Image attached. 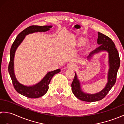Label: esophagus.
I'll return each instance as SVG.
<instances>
[{"instance_id": "obj_1", "label": "esophagus", "mask_w": 124, "mask_h": 124, "mask_svg": "<svg viewBox=\"0 0 124 124\" xmlns=\"http://www.w3.org/2000/svg\"><path fill=\"white\" fill-rule=\"evenodd\" d=\"M67 67L68 69H75V68H76V65H74L73 64H72V63H69V64H68L67 65Z\"/></svg>"}]
</instances>
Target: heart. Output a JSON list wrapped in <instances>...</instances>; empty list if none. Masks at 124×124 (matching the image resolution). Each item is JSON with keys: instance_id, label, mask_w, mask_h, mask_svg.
<instances>
[{"instance_id": "heart-1", "label": "heart", "mask_w": 124, "mask_h": 124, "mask_svg": "<svg viewBox=\"0 0 124 124\" xmlns=\"http://www.w3.org/2000/svg\"><path fill=\"white\" fill-rule=\"evenodd\" d=\"M86 41V39L85 38L83 37H80L77 38L75 39V40H73L72 42V44L73 46H81L83 45L85 43ZM86 46L87 47H89V44L87 43L85 44Z\"/></svg>"}]
</instances>
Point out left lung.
Listing matches in <instances>:
<instances>
[{
	"mask_svg": "<svg viewBox=\"0 0 124 124\" xmlns=\"http://www.w3.org/2000/svg\"><path fill=\"white\" fill-rule=\"evenodd\" d=\"M97 44L100 46L89 54L87 60H90L95 54L100 52L107 51L108 53L109 69L108 73V83L104 88L99 93L92 94L85 93L81 90L79 80L75 72V76L71 84L72 92L77 98L83 101L95 102L103 99L116 81L117 73L120 66V58L114 43L109 37L98 32Z\"/></svg>",
	"mask_w": 124,
	"mask_h": 124,
	"instance_id": "left-lung-1",
	"label": "left lung"
}]
</instances>
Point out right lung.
<instances>
[{
  "mask_svg": "<svg viewBox=\"0 0 124 124\" xmlns=\"http://www.w3.org/2000/svg\"><path fill=\"white\" fill-rule=\"evenodd\" d=\"M52 25H31L20 32L13 43L10 50V61L8 65V72L11 78L13 86L18 93L29 98H38L45 94L48 89V85L53 77L60 72L58 69L48 72L40 82L33 86H24L20 84L15 77L14 71V58L15 53L18 46L22 43L26 35L37 32H45L50 30Z\"/></svg>",
  "mask_w": 124,
  "mask_h": 124,
  "instance_id": "obj_1",
  "label": "right lung"
}]
</instances>
